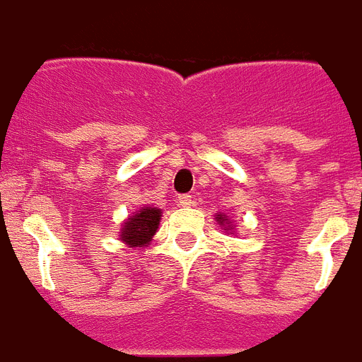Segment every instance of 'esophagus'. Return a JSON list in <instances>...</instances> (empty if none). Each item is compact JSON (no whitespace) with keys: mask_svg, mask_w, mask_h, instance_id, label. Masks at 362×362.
Wrapping results in <instances>:
<instances>
[{"mask_svg":"<svg viewBox=\"0 0 362 362\" xmlns=\"http://www.w3.org/2000/svg\"><path fill=\"white\" fill-rule=\"evenodd\" d=\"M179 205L181 207H190V205H194V198L190 194H181L179 196Z\"/></svg>","mask_w":362,"mask_h":362,"instance_id":"esophagus-1","label":"esophagus"}]
</instances>
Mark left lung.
<instances>
[{"mask_svg":"<svg viewBox=\"0 0 362 362\" xmlns=\"http://www.w3.org/2000/svg\"><path fill=\"white\" fill-rule=\"evenodd\" d=\"M215 218H216V222H218L221 226L226 228V230H233V226H231V224H230V221H228L226 215H216Z\"/></svg>","mask_w":362,"mask_h":362,"instance_id":"8db88e82","label":"left lung"}]
</instances>
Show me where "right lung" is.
<instances>
[{
  "label": "right lung",
  "mask_w": 362,
  "mask_h": 362,
  "mask_svg": "<svg viewBox=\"0 0 362 362\" xmlns=\"http://www.w3.org/2000/svg\"><path fill=\"white\" fill-rule=\"evenodd\" d=\"M160 213L158 207H141L136 211L131 218L123 222V228L119 231V239L129 247H147L153 235L157 233V228L160 224Z\"/></svg>",
  "instance_id": "obj_1"
}]
</instances>
